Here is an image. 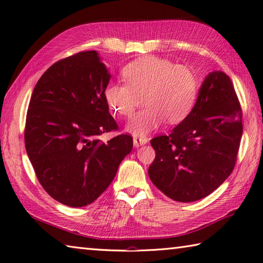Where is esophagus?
I'll return each instance as SVG.
<instances>
[{"label":"esophagus","mask_w":263,"mask_h":263,"mask_svg":"<svg viewBox=\"0 0 263 263\" xmlns=\"http://www.w3.org/2000/svg\"><path fill=\"white\" fill-rule=\"evenodd\" d=\"M147 141H148V139L146 137H134V146L138 148L142 145L147 144Z\"/></svg>","instance_id":"34e87169"}]
</instances>
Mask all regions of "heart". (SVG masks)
I'll return each mask as SVG.
<instances>
[{"mask_svg":"<svg viewBox=\"0 0 263 263\" xmlns=\"http://www.w3.org/2000/svg\"><path fill=\"white\" fill-rule=\"evenodd\" d=\"M124 82H109L104 97L110 110L129 117L144 95V109L128 123L129 132L145 135L160 126L165 118L178 123L192 109L197 94V79L189 67L176 65L169 59L145 55L122 69Z\"/></svg>","mask_w":263,"mask_h":263,"instance_id":"b5f03b06","label":"heart"}]
</instances>
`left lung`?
Listing matches in <instances>:
<instances>
[{
	"label": "left lung",
	"instance_id": "obj_1",
	"mask_svg": "<svg viewBox=\"0 0 263 263\" xmlns=\"http://www.w3.org/2000/svg\"><path fill=\"white\" fill-rule=\"evenodd\" d=\"M242 135V112L230 78L211 72L191 113L169 135L151 139L156 158L148 174L174 201L214 192L233 172Z\"/></svg>",
	"mask_w": 263,
	"mask_h": 263
}]
</instances>
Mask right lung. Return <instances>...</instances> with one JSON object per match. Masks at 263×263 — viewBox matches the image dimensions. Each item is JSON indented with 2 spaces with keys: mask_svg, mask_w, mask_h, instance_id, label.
Here are the masks:
<instances>
[{
  "mask_svg": "<svg viewBox=\"0 0 263 263\" xmlns=\"http://www.w3.org/2000/svg\"><path fill=\"white\" fill-rule=\"evenodd\" d=\"M109 79L97 51H81L54 62L31 94L24 134L28 158L46 192L70 208L97 200L133 148L128 134L100 139L118 130L104 97Z\"/></svg>",
  "mask_w": 263,
  "mask_h": 263,
  "instance_id": "right-lung-1",
  "label": "right lung"
}]
</instances>
